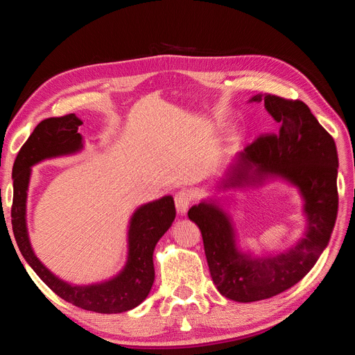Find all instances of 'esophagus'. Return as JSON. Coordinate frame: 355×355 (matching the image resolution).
Returning a JSON list of instances; mask_svg holds the SVG:
<instances>
[{
    "instance_id": "1",
    "label": "esophagus",
    "mask_w": 355,
    "mask_h": 355,
    "mask_svg": "<svg viewBox=\"0 0 355 355\" xmlns=\"http://www.w3.org/2000/svg\"><path fill=\"white\" fill-rule=\"evenodd\" d=\"M191 201H192V196L191 192L188 191H179L178 194L175 196V206L179 214H185L188 207L191 206Z\"/></svg>"
}]
</instances>
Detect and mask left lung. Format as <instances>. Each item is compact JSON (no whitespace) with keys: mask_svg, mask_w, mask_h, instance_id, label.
<instances>
[{"mask_svg":"<svg viewBox=\"0 0 355 355\" xmlns=\"http://www.w3.org/2000/svg\"><path fill=\"white\" fill-rule=\"evenodd\" d=\"M278 123L277 133L257 139L235 157L219 189L254 188L283 179L304 200L306 231L288 250L253 256L240 250L230 213L216 200L192 206L188 218L198 225L211 280L235 302H256L295 286L311 271L327 247L338 214V151L302 101L256 94Z\"/></svg>","mask_w":355,"mask_h":355,"instance_id":"left-lung-1","label":"left lung"}]
</instances>
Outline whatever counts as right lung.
<instances>
[{"label":"right lung","mask_w":355,"mask_h":355,"mask_svg":"<svg viewBox=\"0 0 355 355\" xmlns=\"http://www.w3.org/2000/svg\"><path fill=\"white\" fill-rule=\"evenodd\" d=\"M81 124L75 114L47 118L34 128L20 148L13 166V234L25 261L58 296L93 313H125L141 305L151 292L155 278L154 249L176 218L173 197L164 196L135 210L128 222L125 265L115 277L102 283L75 286L60 280L41 263L29 241L26 200L31 167L49 158L80 153L84 146V139L78 133Z\"/></svg>","instance_id":"right-lung-1"}]
</instances>
